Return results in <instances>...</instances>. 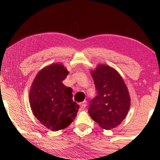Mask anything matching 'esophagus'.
Listing matches in <instances>:
<instances>
[{"label":"esophagus","instance_id":"esophagus-1","mask_svg":"<svg viewBox=\"0 0 160 160\" xmlns=\"http://www.w3.org/2000/svg\"><path fill=\"white\" fill-rule=\"evenodd\" d=\"M80 106H81V107H82V108H85L86 106H87V102H86L85 100L83 101L82 102L80 103Z\"/></svg>","mask_w":160,"mask_h":160}]
</instances>
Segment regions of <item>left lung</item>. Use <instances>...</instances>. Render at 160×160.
I'll return each instance as SVG.
<instances>
[{"instance_id": "obj_1", "label": "left lung", "mask_w": 160, "mask_h": 160, "mask_svg": "<svg viewBox=\"0 0 160 160\" xmlns=\"http://www.w3.org/2000/svg\"><path fill=\"white\" fill-rule=\"evenodd\" d=\"M91 75L98 94L90 100L89 115L102 129L115 128L124 120L130 109L128 88L121 75L106 65H98Z\"/></svg>"}]
</instances>
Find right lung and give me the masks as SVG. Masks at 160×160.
<instances>
[{
    "instance_id": "1",
    "label": "right lung",
    "mask_w": 160,
    "mask_h": 160,
    "mask_svg": "<svg viewBox=\"0 0 160 160\" xmlns=\"http://www.w3.org/2000/svg\"><path fill=\"white\" fill-rule=\"evenodd\" d=\"M62 64H52L38 73L30 90L32 113L52 131L66 128L77 115L79 105L72 100V90L62 82L68 75Z\"/></svg>"
}]
</instances>
